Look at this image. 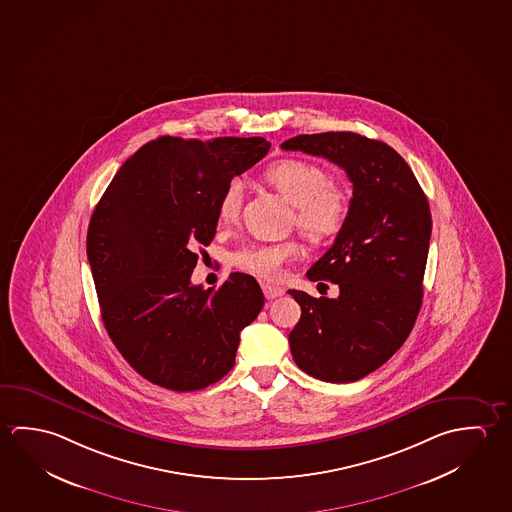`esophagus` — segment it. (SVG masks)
I'll list each match as a JSON object with an SVG mask.
<instances>
[{
    "mask_svg": "<svg viewBox=\"0 0 512 512\" xmlns=\"http://www.w3.org/2000/svg\"><path fill=\"white\" fill-rule=\"evenodd\" d=\"M262 291H264V296L268 298V300H275L278 296H282L285 293L282 287H277V285L271 284H262Z\"/></svg>",
    "mask_w": 512,
    "mask_h": 512,
    "instance_id": "1",
    "label": "esophagus"
}]
</instances>
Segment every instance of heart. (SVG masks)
<instances>
[{
    "label": "heart",
    "instance_id": "heart-1",
    "mask_svg": "<svg viewBox=\"0 0 512 512\" xmlns=\"http://www.w3.org/2000/svg\"><path fill=\"white\" fill-rule=\"evenodd\" d=\"M264 180L294 205V225L314 243H325L343 230L350 214V200L336 185L330 184L327 171L302 159H284L264 169ZM243 205L241 184L232 180L218 203L219 223L232 225ZM302 255V244L294 239L280 243L244 244L232 253L235 268L255 277L277 282L285 266Z\"/></svg>",
    "mask_w": 512,
    "mask_h": 512
}]
</instances>
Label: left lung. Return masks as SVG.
<instances>
[{"label": "left lung", "instance_id": "obj_1", "mask_svg": "<svg viewBox=\"0 0 512 512\" xmlns=\"http://www.w3.org/2000/svg\"><path fill=\"white\" fill-rule=\"evenodd\" d=\"M282 148L334 162L353 184L343 230L307 271L312 282L339 285V296L291 289L302 318L289 346L310 377L355 382L393 357L418 318L432 234L427 196L391 146L364 135H296Z\"/></svg>", "mask_w": 512, "mask_h": 512}]
</instances>
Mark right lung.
<instances>
[{"instance_id": "add662e5", "label": "right lung", "mask_w": 512, "mask_h": 512, "mask_svg": "<svg viewBox=\"0 0 512 512\" xmlns=\"http://www.w3.org/2000/svg\"><path fill=\"white\" fill-rule=\"evenodd\" d=\"M264 137L212 141L159 137L121 166L87 230L101 319L125 361L153 384L196 391L234 368L241 330L259 316L255 278L191 284L198 246L218 227V203L235 175L269 151Z\"/></svg>"}]
</instances>
